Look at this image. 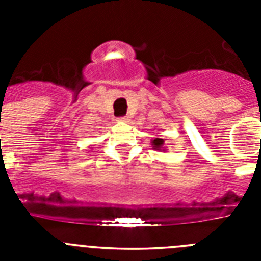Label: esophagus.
Returning <instances> with one entry per match:
<instances>
[{"label": "esophagus", "mask_w": 261, "mask_h": 261, "mask_svg": "<svg viewBox=\"0 0 261 261\" xmlns=\"http://www.w3.org/2000/svg\"><path fill=\"white\" fill-rule=\"evenodd\" d=\"M128 120H129V116H123V117H119L117 121H128Z\"/></svg>", "instance_id": "esophagus-1"}]
</instances>
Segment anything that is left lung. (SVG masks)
Here are the masks:
<instances>
[{
  "label": "left lung",
  "instance_id": "obj_1",
  "mask_svg": "<svg viewBox=\"0 0 261 261\" xmlns=\"http://www.w3.org/2000/svg\"><path fill=\"white\" fill-rule=\"evenodd\" d=\"M153 145H154V149H156V147H159V146H162L163 140L162 138H155V140L153 141Z\"/></svg>",
  "mask_w": 261,
  "mask_h": 261
}]
</instances>
